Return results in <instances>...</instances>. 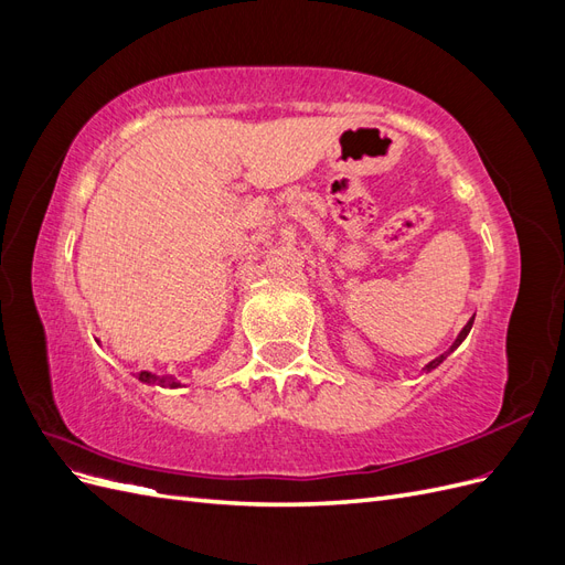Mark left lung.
I'll list each match as a JSON object with an SVG mask.
<instances>
[{
	"label": "left lung",
	"instance_id": "obj_1",
	"mask_svg": "<svg viewBox=\"0 0 565 565\" xmlns=\"http://www.w3.org/2000/svg\"><path fill=\"white\" fill-rule=\"evenodd\" d=\"M473 318H476V316H471V318H469V322H467V324H465V328H461V330H459V334H457V339H455V341H452V347H450V349H448V351H443V353H440V355H436V358H434V361H431V363H426V365H424V367H422V372H431V370H436V367H438V365H440V363H443V361H446V358H448V355H450V353H452V351H455V349H457V347H459V344H461V341H465V339H467V334H469V332H471V324H473Z\"/></svg>",
	"mask_w": 565,
	"mask_h": 565
}]
</instances>
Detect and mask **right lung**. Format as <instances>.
<instances>
[{"label": "right lung", "mask_w": 565, "mask_h": 565, "mask_svg": "<svg viewBox=\"0 0 565 565\" xmlns=\"http://www.w3.org/2000/svg\"><path fill=\"white\" fill-rule=\"evenodd\" d=\"M136 380L148 384V386H162V388H181L183 386L174 377V374H156V372H148V370H141L139 374H136Z\"/></svg>", "instance_id": "add662e5"}]
</instances>
